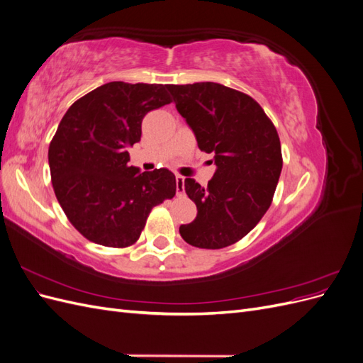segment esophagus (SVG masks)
Returning a JSON list of instances; mask_svg holds the SVG:
<instances>
[{"mask_svg":"<svg viewBox=\"0 0 363 363\" xmlns=\"http://www.w3.org/2000/svg\"><path fill=\"white\" fill-rule=\"evenodd\" d=\"M175 186H177V195L184 192V177L183 175H175Z\"/></svg>","mask_w":363,"mask_h":363,"instance_id":"obj_1","label":"esophagus"}]
</instances>
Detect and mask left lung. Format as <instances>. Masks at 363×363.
I'll return each instance as SVG.
<instances>
[{
	"label": "left lung",
	"instance_id": "obj_1",
	"mask_svg": "<svg viewBox=\"0 0 363 363\" xmlns=\"http://www.w3.org/2000/svg\"><path fill=\"white\" fill-rule=\"evenodd\" d=\"M167 89L199 148L213 152L216 164L206 188L194 179L184 180L196 218L180 225V235L199 248L232 245L271 206L283 167L277 130L251 96L224 84H168Z\"/></svg>",
	"mask_w": 363,
	"mask_h": 363
}]
</instances>
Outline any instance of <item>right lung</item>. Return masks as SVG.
<instances>
[{
	"mask_svg": "<svg viewBox=\"0 0 363 363\" xmlns=\"http://www.w3.org/2000/svg\"><path fill=\"white\" fill-rule=\"evenodd\" d=\"M171 98L167 84L111 82L77 100L54 135L48 163L54 194L69 223L95 244H135L151 208L175 195V175L130 167L142 119Z\"/></svg>",
	"mask_w": 363,
	"mask_h": 363,
	"instance_id": "right-lung-1",
	"label": "right lung"
}]
</instances>
